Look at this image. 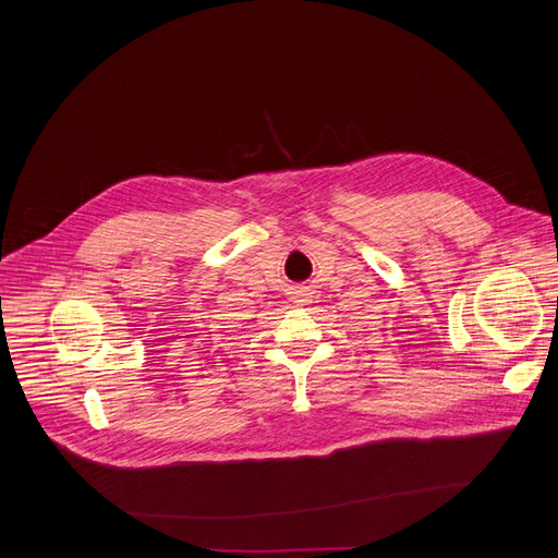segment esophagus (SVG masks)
<instances>
[{
	"label": "esophagus",
	"instance_id": "esophagus-1",
	"mask_svg": "<svg viewBox=\"0 0 558 558\" xmlns=\"http://www.w3.org/2000/svg\"><path fill=\"white\" fill-rule=\"evenodd\" d=\"M293 302H295V304H304V302H308V293H304V291H295Z\"/></svg>",
	"mask_w": 558,
	"mask_h": 558
}]
</instances>
